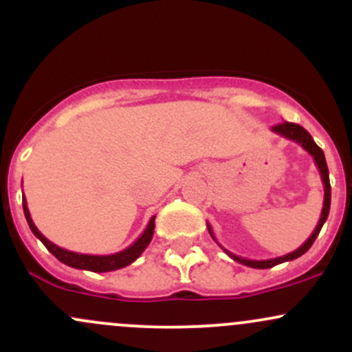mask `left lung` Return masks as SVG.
<instances>
[{"instance_id": "obj_1", "label": "left lung", "mask_w": 352, "mask_h": 352, "mask_svg": "<svg viewBox=\"0 0 352 352\" xmlns=\"http://www.w3.org/2000/svg\"><path fill=\"white\" fill-rule=\"evenodd\" d=\"M272 132H275L277 135H282V138L289 139V141H294L297 142L298 146L302 147V149L307 151L309 154L314 157V162H316L317 169H319L320 173V179H322V184H324V203H322V213H320V218H319V223H317L316 230L312 232V235L307 238V240L304 241V245H300V247L297 248V250L287 253V255H282V256H277V258H268V260H248V258H243V256H238L235 253H232L230 250H226V248H223L220 243H218V240L214 238L213 235V230H211L210 223H206L208 225V232H210L211 238H213L214 241H217L218 245L221 247V250L226 253V255L230 256V258H233L235 262L241 263V265H247V267H252V268H272L275 265H278V263H283V262H290V260H296L298 258L300 255H304L305 252L309 250V248L312 247V243L316 241L317 235H319L320 228H322V225L326 223L327 217H329V210H331V183H329V169H327V162H326V156H324L322 149H320L319 146L314 142L312 135L309 134L307 131L304 129L302 126H298V124H294V122H282L278 124V126H274L272 127Z\"/></svg>"}]
</instances>
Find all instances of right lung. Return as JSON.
<instances>
[{
  "label": "right lung",
  "mask_w": 352,
  "mask_h": 352,
  "mask_svg": "<svg viewBox=\"0 0 352 352\" xmlns=\"http://www.w3.org/2000/svg\"><path fill=\"white\" fill-rule=\"evenodd\" d=\"M23 211H25V218L28 221L30 230L33 232L41 243L47 247V250L52 253V255L56 256L62 263L69 265L72 268H78V270H90V272H112V270H119V268H124L127 265H131L132 262L141 256V253L146 250L147 245L151 243L154 235V220L156 217H153L147 223L146 230L142 232V235L134 241V243L129 245L126 250L117 252V253H111V255H87V253H77V252H70L65 250V248L58 247V245L52 243L47 236H43L40 233V230L36 228L35 223L32 220V214H30L28 205H26V199L23 196Z\"/></svg>",
  "instance_id": "add662e5"
}]
</instances>
